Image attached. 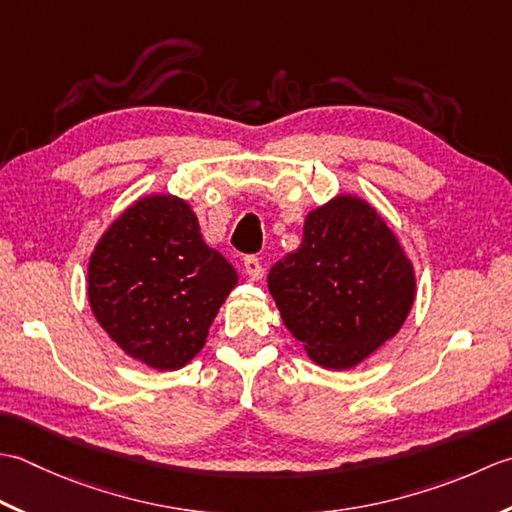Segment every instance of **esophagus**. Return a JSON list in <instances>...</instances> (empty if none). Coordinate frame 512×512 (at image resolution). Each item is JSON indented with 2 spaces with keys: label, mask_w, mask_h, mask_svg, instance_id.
I'll use <instances>...</instances> for the list:
<instances>
[{
  "label": "esophagus",
  "mask_w": 512,
  "mask_h": 512,
  "mask_svg": "<svg viewBox=\"0 0 512 512\" xmlns=\"http://www.w3.org/2000/svg\"><path fill=\"white\" fill-rule=\"evenodd\" d=\"M263 263H260V258L258 256H254V254H249V256H245V274L252 278V280H258V278H263Z\"/></svg>",
  "instance_id": "obj_1"
}]
</instances>
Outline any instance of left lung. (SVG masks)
<instances>
[{
  "label": "left lung",
  "instance_id": "8db88e82",
  "mask_svg": "<svg viewBox=\"0 0 512 512\" xmlns=\"http://www.w3.org/2000/svg\"><path fill=\"white\" fill-rule=\"evenodd\" d=\"M267 285L291 336L327 369L371 356L398 333L415 298L398 238L356 196L311 212L300 247L271 267Z\"/></svg>",
  "mask_w": 512,
  "mask_h": 512
}]
</instances>
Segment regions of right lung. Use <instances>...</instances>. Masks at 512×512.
<instances>
[{
  "instance_id": "obj_1",
  "label": "right lung",
  "mask_w": 512,
  "mask_h": 512,
  "mask_svg": "<svg viewBox=\"0 0 512 512\" xmlns=\"http://www.w3.org/2000/svg\"><path fill=\"white\" fill-rule=\"evenodd\" d=\"M238 283L176 196H145L101 236L88 265L92 314L119 347L152 369H181Z\"/></svg>"
}]
</instances>
